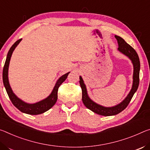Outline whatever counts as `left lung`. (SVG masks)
Segmentation results:
<instances>
[{"mask_svg":"<svg viewBox=\"0 0 150 150\" xmlns=\"http://www.w3.org/2000/svg\"><path fill=\"white\" fill-rule=\"evenodd\" d=\"M115 38H116L117 44H118L117 50L129 58V60L132 61L134 67L133 84H132V89L123 101L112 107H104L94 102L92 100L90 99L89 96H88L84 80H83L82 77L80 76V84L82 91V99L84 105L87 108L96 113V114L104 116H114V115H116L123 111L129 104V102L131 101L135 92L137 91L139 82L140 62H139L138 55H137L136 50L130 45H129L123 38L117 35H115Z\"/></svg>","mask_w":150,"mask_h":150,"instance_id":"1","label":"left lung"}]
</instances>
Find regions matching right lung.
<instances>
[{
  "mask_svg": "<svg viewBox=\"0 0 150 150\" xmlns=\"http://www.w3.org/2000/svg\"><path fill=\"white\" fill-rule=\"evenodd\" d=\"M22 40L21 39H19L17 40L14 45L10 48L8 54H7L6 59L4 63V66L3 68V72H2V80H3V84L5 87L6 91L8 94L10 100H11L12 103L15 106L17 109H18L20 111L25 113L27 114L30 115H38L42 114V113L48 111L50 110L54 105L56 104L58 99V90L60 86L62 84L63 82H64L65 80L67 78L68 74V72L65 74L62 75V76L58 78V80L56 81V84L54 87L52 92L48 96L47 98L42 100H40L38 102L34 103V104H29L24 102L23 100L20 99L15 95L13 92V90L10 86L8 81V67L10 60H11L12 54H13V51L16 47L18 46L20 42Z\"/></svg>",
  "mask_w": 150,
  "mask_h": 150,
  "instance_id": "1",
  "label": "right lung"
}]
</instances>
